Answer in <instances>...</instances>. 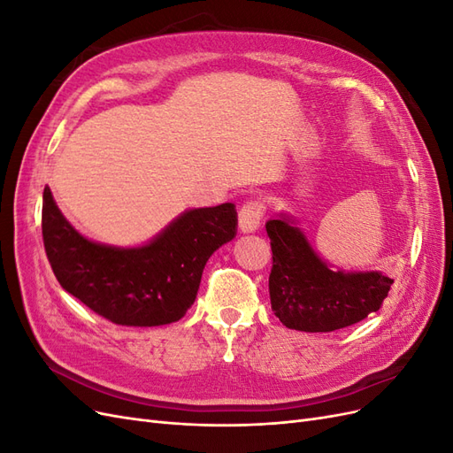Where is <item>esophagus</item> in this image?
I'll list each match as a JSON object with an SVG mask.
<instances>
[{
  "label": "esophagus",
  "instance_id": "1",
  "mask_svg": "<svg viewBox=\"0 0 453 453\" xmlns=\"http://www.w3.org/2000/svg\"><path fill=\"white\" fill-rule=\"evenodd\" d=\"M263 215H265L263 202H258V200L245 202L238 213V226H240L242 234H250V232H255L258 228L260 221H263Z\"/></svg>",
  "mask_w": 453,
  "mask_h": 453
}]
</instances>
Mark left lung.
<instances>
[{
    "label": "left lung",
    "instance_id": "8db88e82",
    "mask_svg": "<svg viewBox=\"0 0 453 453\" xmlns=\"http://www.w3.org/2000/svg\"><path fill=\"white\" fill-rule=\"evenodd\" d=\"M272 245V311L293 331L331 333L378 311L393 280L378 270H336L315 251L289 213L266 221Z\"/></svg>",
    "mask_w": 453,
    "mask_h": 453
}]
</instances>
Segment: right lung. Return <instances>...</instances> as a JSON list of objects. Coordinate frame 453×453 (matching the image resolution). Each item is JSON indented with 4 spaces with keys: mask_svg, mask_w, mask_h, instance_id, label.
<instances>
[{
    "mask_svg": "<svg viewBox=\"0 0 453 453\" xmlns=\"http://www.w3.org/2000/svg\"><path fill=\"white\" fill-rule=\"evenodd\" d=\"M41 226L64 291L117 325L160 326L193 306L208 258L236 236L238 213L230 202L187 210L147 243L117 248L81 234L45 187Z\"/></svg>",
    "mask_w": 453,
    "mask_h": 453,
    "instance_id": "1",
    "label": "right lung"
}]
</instances>
